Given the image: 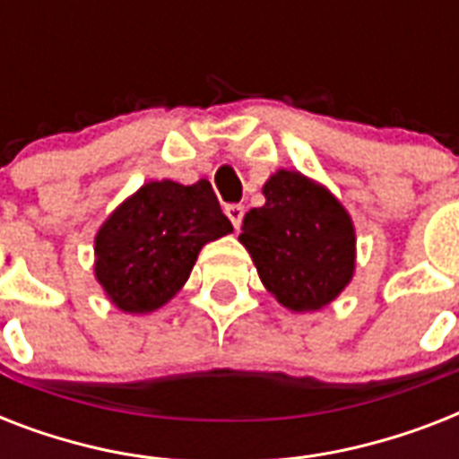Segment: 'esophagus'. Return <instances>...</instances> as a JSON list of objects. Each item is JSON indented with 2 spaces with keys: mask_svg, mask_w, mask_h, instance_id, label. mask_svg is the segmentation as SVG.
<instances>
[{
  "mask_svg": "<svg viewBox=\"0 0 459 459\" xmlns=\"http://www.w3.org/2000/svg\"><path fill=\"white\" fill-rule=\"evenodd\" d=\"M226 216L230 219V223H233V229H240V223H243V216H245V207L243 204H229L226 207Z\"/></svg>",
  "mask_w": 459,
  "mask_h": 459,
  "instance_id": "esophagus-1",
  "label": "esophagus"
}]
</instances>
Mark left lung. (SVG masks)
<instances>
[{"label":"left lung","mask_w":459,"mask_h":459,"mask_svg":"<svg viewBox=\"0 0 459 459\" xmlns=\"http://www.w3.org/2000/svg\"><path fill=\"white\" fill-rule=\"evenodd\" d=\"M264 207L243 219L247 247L264 288L290 312L333 302L355 273V226L326 187L281 169L262 187Z\"/></svg>","instance_id":"1"}]
</instances>
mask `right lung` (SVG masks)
I'll return each mask as SVG.
<instances>
[{
	"mask_svg": "<svg viewBox=\"0 0 459 459\" xmlns=\"http://www.w3.org/2000/svg\"><path fill=\"white\" fill-rule=\"evenodd\" d=\"M230 230L209 180H152L97 230L95 276L121 312H154L186 286L202 247Z\"/></svg>",
	"mask_w": 459,
	"mask_h": 459,
	"instance_id": "right-lung-1",
	"label": "right lung"
}]
</instances>
